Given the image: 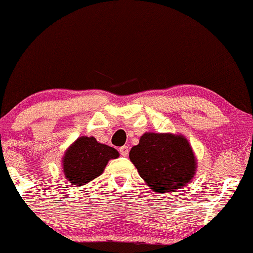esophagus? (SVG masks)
Wrapping results in <instances>:
<instances>
[{"label":"esophagus","instance_id":"obj_1","mask_svg":"<svg viewBox=\"0 0 253 253\" xmlns=\"http://www.w3.org/2000/svg\"><path fill=\"white\" fill-rule=\"evenodd\" d=\"M129 146H122L120 149V153H121V156H123V157H126L127 155H129Z\"/></svg>","mask_w":253,"mask_h":253}]
</instances>
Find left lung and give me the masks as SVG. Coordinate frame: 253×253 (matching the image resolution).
I'll use <instances>...</instances> for the list:
<instances>
[{"label":"left lung","instance_id":"left-lung-1","mask_svg":"<svg viewBox=\"0 0 253 253\" xmlns=\"http://www.w3.org/2000/svg\"><path fill=\"white\" fill-rule=\"evenodd\" d=\"M129 157L140 178L159 194L188 185L198 167L192 145L182 134L145 132Z\"/></svg>","mask_w":253,"mask_h":253}]
</instances>
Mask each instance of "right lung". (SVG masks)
I'll use <instances>...</instances> for the list:
<instances>
[{
	"label": "right lung",
	"instance_id": "add662e5",
	"mask_svg": "<svg viewBox=\"0 0 253 253\" xmlns=\"http://www.w3.org/2000/svg\"><path fill=\"white\" fill-rule=\"evenodd\" d=\"M119 157L114 147L98 143L94 137L81 136L65 151L62 172L72 185L83 186L102 174L108 162Z\"/></svg>",
	"mask_w": 253,
	"mask_h": 253
}]
</instances>
